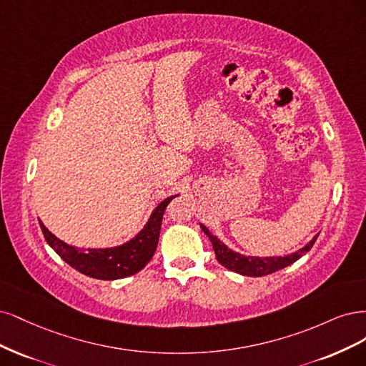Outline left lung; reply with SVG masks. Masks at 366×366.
I'll list each match as a JSON object with an SVG mask.
<instances>
[{
    "mask_svg": "<svg viewBox=\"0 0 366 366\" xmlns=\"http://www.w3.org/2000/svg\"><path fill=\"white\" fill-rule=\"evenodd\" d=\"M202 231L208 235V239L213 244V249L216 254L217 262L225 266L227 269L232 270V272H237L246 277H263V275H269V274H274L280 269H285L289 264L295 263L301 258L305 252H309L312 249V246L315 244L317 235H315L313 240H310L307 244H305L302 249L297 251L295 254L286 255V257H266V258H260V257H244L239 252H234L228 247L223 244L217 237L214 235H211V232L208 231L207 227L200 225Z\"/></svg>",
    "mask_w": 366,
    "mask_h": 366,
    "instance_id": "left-lung-1",
    "label": "left lung"
}]
</instances>
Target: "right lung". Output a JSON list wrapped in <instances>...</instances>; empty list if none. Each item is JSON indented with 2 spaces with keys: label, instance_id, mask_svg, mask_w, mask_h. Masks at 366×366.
<instances>
[{
  "label": "right lung",
  "instance_id": "obj_1",
  "mask_svg": "<svg viewBox=\"0 0 366 366\" xmlns=\"http://www.w3.org/2000/svg\"><path fill=\"white\" fill-rule=\"evenodd\" d=\"M173 197L162 200L152 213L147 225L135 235V239L108 249H79L59 240L44 227L42 222H39V225L46 243L64 258L65 263L91 278L119 280L139 272L150 262L157 251L164 211Z\"/></svg>",
  "mask_w": 366,
  "mask_h": 366
}]
</instances>
